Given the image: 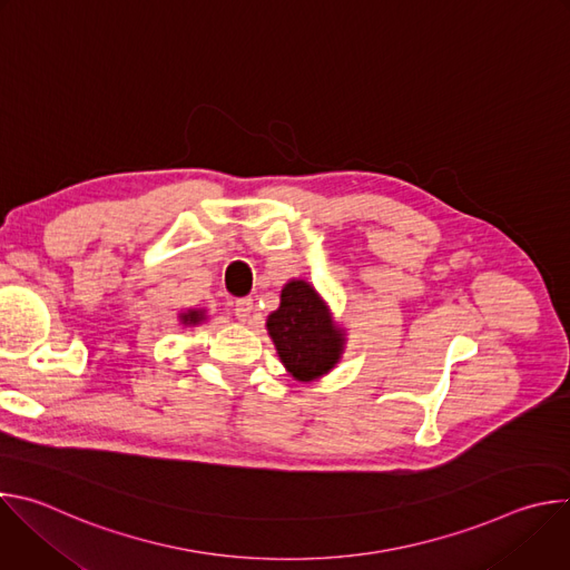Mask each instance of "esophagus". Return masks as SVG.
I'll return each mask as SVG.
<instances>
[{
    "label": "esophagus",
    "instance_id": "34e87169",
    "mask_svg": "<svg viewBox=\"0 0 570 570\" xmlns=\"http://www.w3.org/2000/svg\"><path fill=\"white\" fill-rule=\"evenodd\" d=\"M253 308H255L253 297H240V299H236V304H234V315H236L240 322H248L250 315H253Z\"/></svg>",
    "mask_w": 570,
    "mask_h": 570
}]
</instances>
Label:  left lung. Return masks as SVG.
Instances as JSON below:
<instances>
[{
    "mask_svg": "<svg viewBox=\"0 0 570 570\" xmlns=\"http://www.w3.org/2000/svg\"><path fill=\"white\" fill-rule=\"evenodd\" d=\"M266 327L284 367L297 381H315L341 361L345 334L304 279H291L282 288L279 308L268 315Z\"/></svg>",
    "mask_w": 570,
    "mask_h": 570,
    "instance_id": "obj_1",
    "label": "left lung"
}]
</instances>
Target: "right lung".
<instances>
[{
    "mask_svg": "<svg viewBox=\"0 0 570 570\" xmlns=\"http://www.w3.org/2000/svg\"><path fill=\"white\" fill-rule=\"evenodd\" d=\"M205 320V311L203 308H189L187 313H180V322L185 327H194V324H200Z\"/></svg>",
    "mask_w": 570,
    "mask_h": 570,
    "instance_id": "add662e5",
    "label": "right lung"
}]
</instances>
